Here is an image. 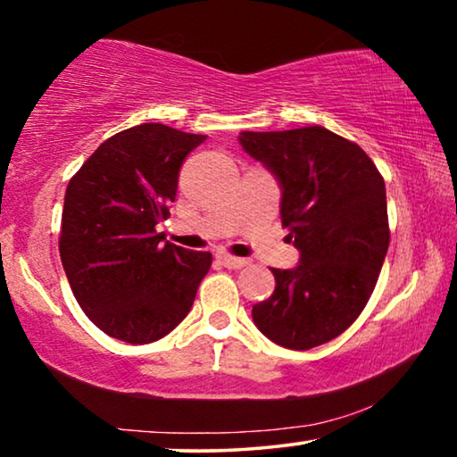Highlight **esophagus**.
Listing matches in <instances>:
<instances>
[{"label":"esophagus","mask_w":457,"mask_h":457,"mask_svg":"<svg viewBox=\"0 0 457 457\" xmlns=\"http://www.w3.org/2000/svg\"><path fill=\"white\" fill-rule=\"evenodd\" d=\"M218 262H220L222 266L228 268V270H241V268L247 266V260H243V257L228 255V253H218Z\"/></svg>","instance_id":"1"}]
</instances>
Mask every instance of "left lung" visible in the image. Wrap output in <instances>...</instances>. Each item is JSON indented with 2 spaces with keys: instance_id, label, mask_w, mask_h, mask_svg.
Returning <instances> with one entry per match:
<instances>
[{
  "instance_id": "obj_1",
  "label": "left lung",
  "mask_w": 457,
  "mask_h": 457,
  "mask_svg": "<svg viewBox=\"0 0 457 457\" xmlns=\"http://www.w3.org/2000/svg\"><path fill=\"white\" fill-rule=\"evenodd\" d=\"M239 144L280 185V218L301 260L276 270L257 329L290 350L326 344L353 326L371 296L389 245L386 183L359 144L321 125L241 131Z\"/></svg>"
}]
</instances>
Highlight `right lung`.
Instances as JSON below:
<instances>
[{"instance_id":"obj_1","label":"right lung","mask_w":457,"mask_h":457,"mask_svg":"<svg viewBox=\"0 0 457 457\" xmlns=\"http://www.w3.org/2000/svg\"><path fill=\"white\" fill-rule=\"evenodd\" d=\"M204 140L162 123L136 125L104 140L68 183L59 255L78 305L111 338L161 340L189 313L212 266L208 251L156 233L185 156Z\"/></svg>"}]
</instances>
